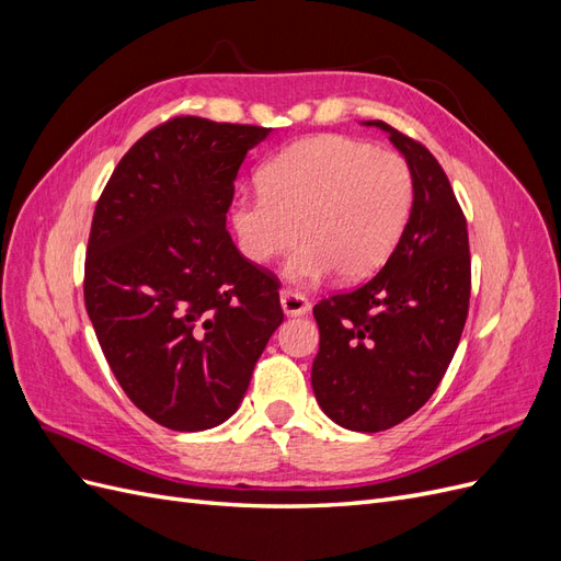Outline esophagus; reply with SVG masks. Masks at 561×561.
I'll list each match as a JSON object with an SVG mask.
<instances>
[{
    "mask_svg": "<svg viewBox=\"0 0 561 561\" xmlns=\"http://www.w3.org/2000/svg\"><path fill=\"white\" fill-rule=\"evenodd\" d=\"M280 307L287 316H304L309 313L311 304L309 299L304 297L301 293H295V290H280Z\"/></svg>",
    "mask_w": 561,
    "mask_h": 561,
    "instance_id": "34e87169",
    "label": "esophagus"
}]
</instances>
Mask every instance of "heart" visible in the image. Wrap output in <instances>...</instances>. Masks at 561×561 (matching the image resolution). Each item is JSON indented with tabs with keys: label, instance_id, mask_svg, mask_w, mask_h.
Masks as SVG:
<instances>
[{
	"label": "heart",
	"instance_id": "1",
	"mask_svg": "<svg viewBox=\"0 0 561 561\" xmlns=\"http://www.w3.org/2000/svg\"><path fill=\"white\" fill-rule=\"evenodd\" d=\"M260 192L231 206L241 252L271 264L301 248L287 276L313 283L336 271L360 280L390 257L414 206L412 165L346 135H316L280 149L260 171Z\"/></svg>",
	"mask_w": 561,
	"mask_h": 561
}]
</instances>
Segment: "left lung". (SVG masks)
Segmentation results:
<instances>
[{
  "label": "left lung",
  "mask_w": 561,
  "mask_h": 561,
  "mask_svg": "<svg viewBox=\"0 0 561 561\" xmlns=\"http://www.w3.org/2000/svg\"><path fill=\"white\" fill-rule=\"evenodd\" d=\"M414 173L402 239L375 278L313 307L320 348L311 386L320 410L358 433L393 428L443 381L468 318V227L443 165L383 122Z\"/></svg>",
  "instance_id": "8db88e82"
}]
</instances>
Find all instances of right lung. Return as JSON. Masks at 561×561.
I'll return each mask as SVG.
<instances>
[{
	"mask_svg": "<svg viewBox=\"0 0 561 561\" xmlns=\"http://www.w3.org/2000/svg\"><path fill=\"white\" fill-rule=\"evenodd\" d=\"M271 128L175 116L135 142L98 198L83 299L110 369L161 426L227 421L283 322L278 280L227 231L233 180Z\"/></svg>",
	"mask_w": 561,
	"mask_h": 561,
	"instance_id": "add662e5",
	"label": "right lung"
}]
</instances>
